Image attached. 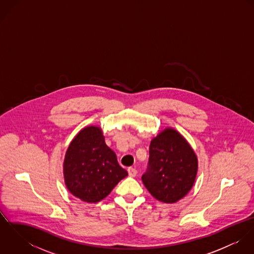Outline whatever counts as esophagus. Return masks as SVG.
I'll list each match as a JSON object with an SVG mask.
<instances>
[{
	"label": "esophagus",
	"instance_id": "34e87169",
	"mask_svg": "<svg viewBox=\"0 0 254 254\" xmlns=\"http://www.w3.org/2000/svg\"><path fill=\"white\" fill-rule=\"evenodd\" d=\"M128 173H129V176L131 177H135L137 175V170L135 168H132V167H129L128 168Z\"/></svg>",
	"mask_w": 254,
	"mask_h": 254
}]
</instances>
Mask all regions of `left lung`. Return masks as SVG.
Returning a JSON list of instances; mask_svg holds the SVG:
<instances>
[{"label":"left lung","instance_id":"obj_1","mask_svg":"<svg viewBox=\"0 0 254 254\" xmlns=\"http://www.w3.org/2000/svg\"><path fill=\"white\" fill-rule=\"evenodd\" d=\"M196 172V155L179 132L165 128L151 140L142 181L154 198L165 203L177 202L193 186Z\"/></svg>","mask_w":254,"mask_h":254}]
</instances>
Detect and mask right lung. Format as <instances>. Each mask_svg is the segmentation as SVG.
Wrapping results in <instances>:
<instances>
[{
	"label": "right lung",
	"instance_id": "1",
	"mask_svg": "<svg viewBox=\"0 0 254 254\" xmlns=\"http://www.w3.org/2000/svg\"><path fill=\"white\" fill-rule=\"evenodd\" d=\"M127 175L98 126L82 129L66 150L64 182L73 195L83 201H101Z\"/></svg>",
	"mask_w": 254,
	"mask_h": 254
}]
</instances>
